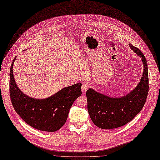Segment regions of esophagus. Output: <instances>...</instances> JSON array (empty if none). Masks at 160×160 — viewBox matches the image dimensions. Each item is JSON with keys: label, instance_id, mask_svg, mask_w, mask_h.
<instances>
[{"label": "esophagus", "instance_id": "obj_1", "mask_svg": "<svg viewBox=\"0 0 160 160\" xmlns=\"http://www.w3.org/2000/svg\"><path fill=\"white\" fill-rule=\"evenodd\" d=\"M88 88H89V86H88L87 84H83L82 85V93H84L88 89Z\"/></svg>", "mask_w": 160, "mask_h": 160}]
</instances>
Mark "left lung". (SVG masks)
Instances as JSON below:
<instances>
[{
	"mask_svg": "<svg viewBox=\"0 0 160 160\" xmlns=\"http://www.w3.org/2000/svg\"><path fill=\"white\" fill-rule=\"evenodd\" d=\"M130 47L142 58L144 72L140 82L126 96L112 98L93 89L86 92L88 111L93 122L102 129L122 127L131 121L143 108L149 90L148 72L146 59L137 47Z\"/></svg>",
	"mask_w": 160,
	"mask_h": 160,
	"instance_id": "8db88e82",
	"label": "left lung"
}]
</instances>
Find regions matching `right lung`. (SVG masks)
Wrapping results in <instances>:
<instances>
[{
  "label": "right lung",
  "mask_w": 160,
  "mask_h": 160,
  "mask_svg": "<svg viewBox=\"0 0 160 160\" xmlns=\"http://www.w3.org/2000/svg\"><path fill=\"white\" fill-rule=\"evenodd\" d=\"M16 58V57H15ZM11 64L9 92L16 113L29 126L39 131L55 132L66 122L68 112L77 98L81 96V83L68 86L44 99H35L23 93L17 87Z\"/></svg>",
  "instance_id": "obj_1"
}]
</instances>
